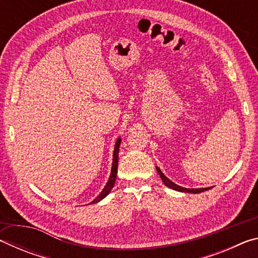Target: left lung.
Returning a JSON list of instances; mask_svg holds the SVG:
<instances>
[{"mask_svg":"<svg viewBox=\"0 0 258 258\" xmlns=\"http://www.w3.org/2000/svg\"><path fill=\"white\" fill-rule=\"evenodd\" d=\"M156 169H157V172H158V174L160 175L161 180H163L164 184L166 186L171 187V189H173V190H176V191H180V192H187V194H199V192H204V191H206L208 189H212V187H200V189H187V187H182L180 185L175 184V183H174V182H172L171 180H169V178L166 177L164 175V173L160 171L159 167H156Z\"/></svg>","mask_w":258,"mask_h":258,"instance_id":"1","label":"left lung"}]
</instances>
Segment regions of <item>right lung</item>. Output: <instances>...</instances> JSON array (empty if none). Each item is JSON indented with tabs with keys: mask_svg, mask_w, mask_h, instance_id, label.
I'll return each instance as SVG.
<instances>
[{
	"mask_svg": "<svg viewBox=\"0 0 258 258\" xmlns=\"http://www.w3.org/2000/svg\"><path fill=\"white\" fill-rule=\"evenodd\" d=\"M120 141L121 139L118 138L116 141V145H115V149H113V156H112V167H111V173H110V176H109V180L107 182L106 186L103 187V190L100 192V195L98 196L97 198H95L92 203L91 204H95V203H99L100 200H102L103 198H106L107 196L109 195V192L111 191V189L113 187V184H115V181H116V176H117V167H118V152H119V146H120Z\"/></svg>",
	"mask_w": 258,
	"mask_h": 258,
	"instance_id": "1",
	"label": "right lung"
}]
</instances>
